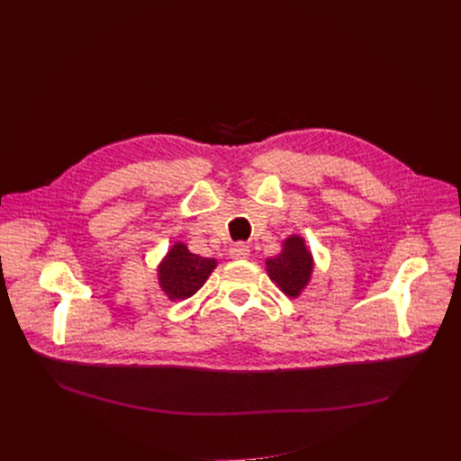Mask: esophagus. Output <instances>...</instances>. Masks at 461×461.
<instances>
[{"mask_svg":"<svg viewBox=\"0 0 461 461\" xmlns=\"http://www.w3.org/2000/svg\"><path fill=\"white\" fill-rule=\"evenodd\" d=\"M230 255L231 258H246L249 255V248L244 242H235L230 248Z\"/></svg>","mask_w":461,"mask_h":461,"instance_id":"1","label":"esophagus"}]
</instances>
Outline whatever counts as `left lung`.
Masks as SVG:
<instances>
[{
	"label": "left lung",
	"mask_w": 461,
	"mask_h": 461,
	"mask_svg": "<svg viewBox=\"0 0 461 461\" xmlns=\"http://www.w3.org/2000/svg\"><path fill=\"white\" fill-rule=\"evenodd\" d=\"M267 270L286 295H299L312 274V255L304 248V240L297 235L286 239L283 251L267 260Z\"/></svg>",
	"instance_id": "1"
}]
</instances>
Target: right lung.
Wrapping results in <instances>:
<instances>
[{
    "instance_id": "obj_1",
    "label": "right lung",
    "mask_w": 461,
    "mask_h": 461,
    "mask_svg": "<svg viewBox=\"0 0 461 461\" xmlns=\"http://www.w3.org/2000/svg\"><path fill=\"white\" fill-rule=\"evenodd\" d=\"M215 268V258L194 255L184 244H175L158 270V281L169 299H187L199 290Z\"/></svg>"
}]
</instances>
